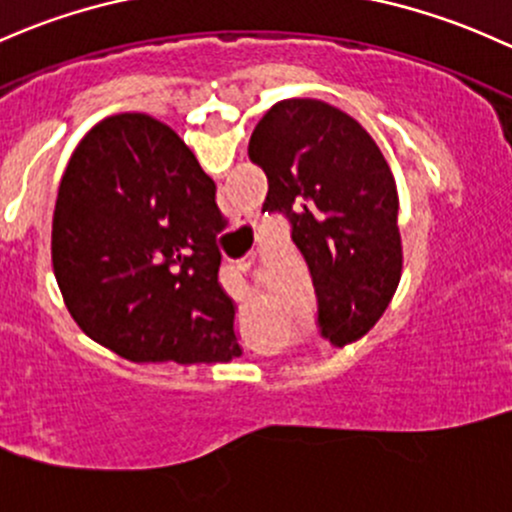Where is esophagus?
<instances>
[{
    "mask_svg": "<svg viewBox=\"0 0 512 512\" xmlns=\"http://www.w3.org/2000/svg\"><path fill=\"white\" fill-rule=\"evenodd\" d=\"M251 293V288L246 283H241V295H249Z\"/></svg>",
    "mask_w": 512,
    "mask_h": 512,
    "instance_id": "obj_1",
    "label": "esophagus"
}]
</instances>
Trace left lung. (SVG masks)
<instances>
[{
	"mask_svg": "<svg viewBox=\"0 0 512 512\" xmlns=\"http://www.w3.org/2000/svg\"><path fill=\"white\" fill-rule=\"evenodd\" d=\"M249 158L263 168V212L283 214L310 268L324 339H361L403 273L398 190L381 148L342 109L283 100L256 124Z\"/></svg>",
	"mask_w": 512,
	"mask_h": 512,
	"instance_id": "8db88e82",
	"label": "left lung"
}]
</instances>
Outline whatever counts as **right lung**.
<instances>
[{
    "label": "right lung",
    "instance_id": "add662e5",
    "mask_svg": "<svg viewBox=\"0 0 512 512\" xmlns=\"http://www.w3.org/2000/svg\"><path fill=\"white\" fill-rule=\"evenodd\" d=\"M217 185L168 124L114 114L70 156L53 212V273L97 344L134 364L241 356L219 285Z\"/></svg>",
    "mask_w": 512,
    "mask_h": 512
}]
</instances>
